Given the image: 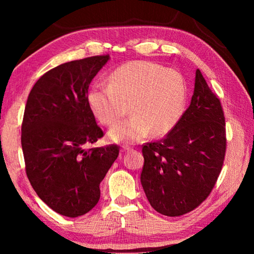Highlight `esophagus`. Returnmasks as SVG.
Segmentation results:
<instances>
[{
    "label": "esophagus",
    "instance_id": "1",
    "mask_svg": "<svg viewBox=\"0 0 254 254\" xmlns=\"http://www.w3.org/2000/svg\"><path fill=\"white\" fill-rule=\"evenodd\" d=\"M128 150H130V147H127V145H123V147L121 148V152L126 153L128 151Z\"/></svg>",
    "mask_w": 254,
    "mask_h": 254
}]
</instances>
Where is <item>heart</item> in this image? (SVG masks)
Masks as SVG:
<instances>
[{
	"label": "heart",
	"mask_w": 254,
	"mask_h": 254,
	"mask_svg": "<svg viewBox=\"0 0 254 254\" xmlns=\"http://www.w3.org/2000/svg\"><path fill=\"white\" fill-rule=\"evenodd\" d=\"M187 86L179 71L159 64L135 60L112 72L106 85H96L88 92L92 113L104 126H113L107 136L117 143H135L153 134L170 132L182 118ZM129 107L127 108V106Z\"/></svg>",
	"instance_id": "heart-1"
}]
</instances>
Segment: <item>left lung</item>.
<instances>
[{"instance_id": "1", "label": "left lung", "mask_w": 254, "mask_h": 254, "mask_svg": "<svg viewBox=\"0 0 254 254\" xmlns=\"http://www.w3.org/2000/svg\"><path fill=\"white\" fill-rule=\"evenodd\" d=\"M226 149L221 102L199 69L190 105L165 139L142 148L141 185L150 205L180 216L203 203L221 173Z\"/></svg>"}]
</instances>
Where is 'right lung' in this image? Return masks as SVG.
<instances>
[{"label": "right lung", "mask_w": 254, "mask_h": 254, "mask_svg": "<svg viewBox=\"0 0 254 254\" xmlns=\"http://www.w3.org/2000/svg\"><path fill=\"white\" fill-rule=\"evenodd\" d=\"M110 56L65 63L31 89L21 128L29 182L42 201L67 217L98 203L100 184L119 156L118 145L85 149L103 136L87 103L88 87Z\"/></svg>", "instance_id": "right-lung-1"}]
</instances>
